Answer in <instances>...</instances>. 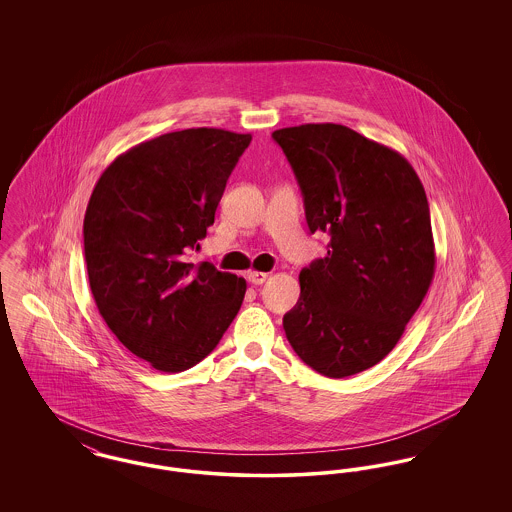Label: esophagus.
<instances>
[{
  "label": "esophagus",
  "mask_w": 512,
  "mask_h": 512,
  "mask_svg": "<svg viewBox=\"0 0 512 512\" xmlns=\"http://www.w3.org/2000/svg\"><path fill=\"white\" fill-rule=\"evenodd\" d=\"M267 278V272H259V270H253V272H249V274H247V280H249L251 284H255V286L263 284Z\"/></svg>",
  "instance_id": "esophagus-1"
}]
</instances>
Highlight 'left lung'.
<instances>
[{"label": "left lung", "instance_id": "obj_1", "mask_svg": "<svg viewBox=\"0 0 512 512\" xmlns=\"http://www.w3.org/2000/svg\"><path fill=\"white\" fill-rule=\"evenodd\" d=\"M299 182L309 230L328 255L299 274L284 330L303 363L328 378L378 365L401 340L434 280L424 186L395 149L334 122L272 132Z\"/></svg>", "mask_w": 512, "mask_h": 512}]
</instances>
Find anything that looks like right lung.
Returning a JSON list of instances; mask_svg holds the SVG:
<instances>
[{"instance_id": "add662e5", "label": "right lung", "mask_w": 512, "mask_h": 512, "mask_svg": "<svg viewBox=\"0 0 512 512\" xmlns=\"http://www.w3.org/2000/svg\"><path fill=\"white\" fill-rule=\"evenodd\" d=\"M251 134L188 128L121 153L84 217V257L99 315L161 372L203 361L238 315L245 280L188 253L199 247Z\"/></svg>"}]
</instances>
